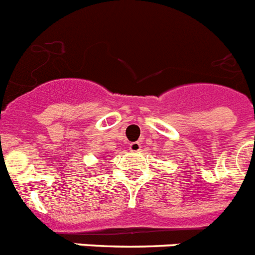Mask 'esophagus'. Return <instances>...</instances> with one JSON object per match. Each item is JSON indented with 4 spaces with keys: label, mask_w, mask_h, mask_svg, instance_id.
I'll use <instances>...</instances> for the list:
<instances>
[{
    "label": "esophagus",
    "mask_w": 255,
    "mask_h": 255,
    "mask_svg": "<svg viewBox=\"0 0 255 255\" xmlns=\"http://www.w3.org/2000/svg\"><path fill=\"white\" fill-rule=\"evenodd\" d=\"M139 150H141V144H139V142H132V143L129 144L130 152H138Z\"/></svg>",
    "instance_id": "1"
}]
</instances>
